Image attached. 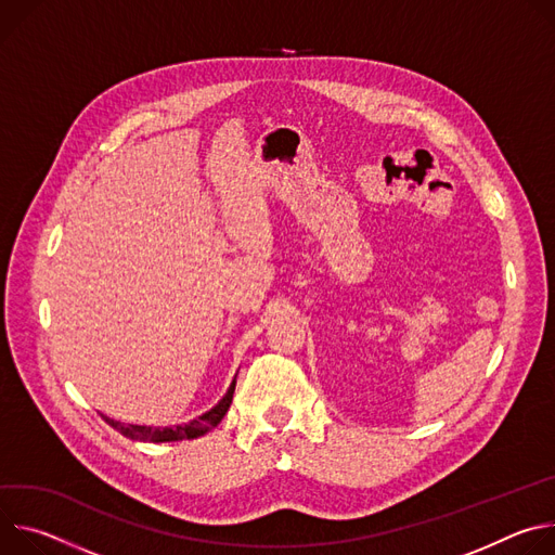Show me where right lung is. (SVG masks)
<instances>
[{"label": "right lung", "mask_w": 555, "mask_h": 555, "mask_svg": "<svg viewBox=\"0 0 555 555\" xmlns=\"http://www.w3.org/2000/svg\"><path fill=\"white\" fill-rule=\"evenodd\" d=\"M237 377V375H235ZM235 377L229 386V390L224 392V397L207 412H203L198 418L182 423V425H173V427H152V425H137V423H120L114 421L109 416H103L107 425H112L116 433H120L122 437H128L132 441H143V443H169V441H184V439H198L203 435H207L209 429H214L227 414L233 392H235Z\"/></svg>", "instance_id": "1"}]
</instances>
